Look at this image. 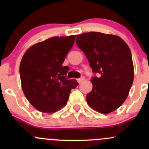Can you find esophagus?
<instances>
[{
    "instance_id": "1",
    "label": "esophagus",
    "mask_w": 149,
    "mask_h": 149,
    "mask_svg": "<svg viewBox=\"0 0 149 149\" xmlns=\"http://www.w3.org/2000/svg\"><path fill=\"white\" fill-rule=\"evenodd\" d=\"M84 79H84V77H81V78H80V79H78L77 81H78V82L80 84V83H81L83 81H84Z\"/></svg>"
}]
</instances>
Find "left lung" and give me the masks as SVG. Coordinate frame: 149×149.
Segmentation results:
<instances>
[{"mask_svg":"<svg viewBox=\"0 0 149 149\" xmlns=\"http://www.w3.org/2000/svg\"><path fill=\"white\" fill-rule=\"evenodd\" d=\"M76 45L85 54L92 71L100 77L91 80L93 88L87 94V104L102 114L116 110L125 101L134 79L130 48L114 34L97 31L76 36Z\"/></svg>","mask_w":149,"mask_h":149,"instance_id":"8db88e82","label":"left lung"}]
</instances>
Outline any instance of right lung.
Listing matches in <instances>:
<instances>
[{"label": "right lung", "instance_id": "obj_1", "mask_svg": "<svg viewBox=\"0 0 149 149\" xmlns=\"http://www.w3.org/2000/svg\"><path fill=\"white\" fill-rule=\"evenodd\" d=\"M76 35L53 37L31 46L19 67L22 88L29 103L40 112L53 113L67 104L72 88L79 85L67 80L69 70L63 66Z\"/></svg>", "mask_w": 149, "mask_h": 149}]
</instances>
